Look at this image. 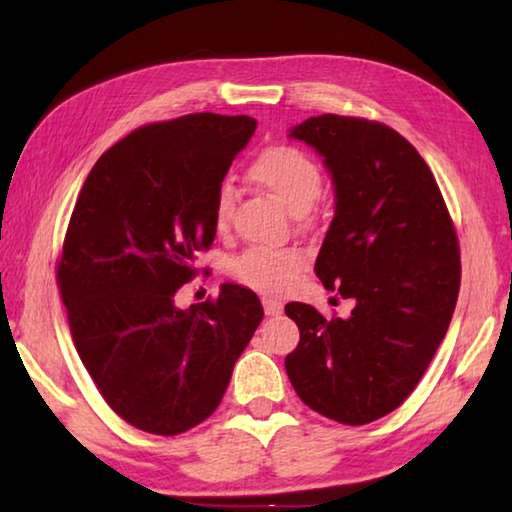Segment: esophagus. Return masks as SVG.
Segmentation results:
<instances>
[{"label": "esophagus", "mask_w": 512, "mask_h": 512, "mask_svg": "<svg viewBox=\"0 0 512 512\" xmlns=\"http://www.w3.org/2000/svg\"><path fill=\"white\" fill-rule=\"evenodd\" d=\"M266 316H280L282 314V302L280 300H273V298H264L262 300Z\"/></svg>", "instance_id": "obj_1"}]
</instances>
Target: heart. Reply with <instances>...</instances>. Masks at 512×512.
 <instances>
[{
    "instance_id": "1",
    "label": "heart",
    "mask_w": 512,
    "mask_h": 512,
    "mask_svg": "<svg viewBox=\"0 0 512 512\" xmlns=\"http://www.w3.org/2000/svg\"><path fill=\"white\" fill-rule=\"evenodd\" d=\"M250 176L296 216L305 214L323 192V171L318 162L298 146L289 144L268 146L259 153L250 167ZM232 205L235 187L221 183L214 196L216 228H225L230 223ZM302 266L305 255L296 248H250L232 262L230 271L239 282L257 291L282 293L291 287Z\"/></svg>"
}]
</instances>
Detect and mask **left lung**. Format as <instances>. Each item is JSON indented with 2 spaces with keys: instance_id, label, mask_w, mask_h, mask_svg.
Returning <instances> with one entry per match:
<instances>
[{
  "instance_id": "left-lung-1",
  "label": "left lung",
  "mask_w": 512,
  "mask_h": 512,
  "mask_svg": "<svg viewBox=\"0 0 512 512\" xmlns=\"http://www.w3.org/2000/svg\"><path fill=\"white\" fill-rule=\"evenodd\" d=\"M289 137L314 146L334 180L314 271L357 305L350 318H325L289 302L300 343L284 366L309 409L368 424L413 393L445 339L461 287L454 221L427 162L386 124L320 115Z\"/></svg>"
}]
</instances>
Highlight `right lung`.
Here are the masks:
<instances>
[{
  "label": "right lung",
  "instance_id": "obj_1",
  "mask_svg": "<svg viewBox=\"0 0 512 512\" xmlns=\"http://www.w3.org/2000/svg\"><path fill=\"white\" fill-rule=\"evenodd\" d=\"M255 128L214 112L140 126L76 198L56 271L69 332L103 400L142 431L178 436L210 418L264 318L239 284L173 305L212 246L216 189Z\"/></svg>",
  "mask_w": 512,
  "mask_h": 512
}]
</instances>
